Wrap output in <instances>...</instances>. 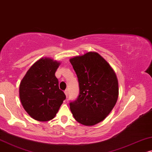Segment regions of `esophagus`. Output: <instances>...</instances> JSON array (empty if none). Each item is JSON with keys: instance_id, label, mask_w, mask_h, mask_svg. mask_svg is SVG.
<instances>
[{"instance_id": "34e87169", "label": "esophagus", "mask_w": 152, "mask_h": 152, "mask_svg": "<svg viewBox=\"0 0 152 152\" xmlns=\"http://www.w3.org/2000/svg\"><path fill=\"white\" fill-rule=\"evenodd\" d=\"M64 94H65V95H66V97L68 96V94H69V92H68V90H64Z\"/></svg>"}]
</instances>
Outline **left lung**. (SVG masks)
<instances>
[{"label":"left lung","mask_w":152,"mask_h":152,"mask_svg":"<svg viewBox=\"0 0 152 152\" xmlns=\"http://www.w3.org/2000/svg\"><path fill=\"white\" fill-rule=\"evenodd\" d=\"M78 77L79 95L69 103L74 119L86 126L104 120L116 104L119 94L116 74L96 52H88L69 60Z\"/></svg>","instance_id":"8db88e82"}]
</instances>
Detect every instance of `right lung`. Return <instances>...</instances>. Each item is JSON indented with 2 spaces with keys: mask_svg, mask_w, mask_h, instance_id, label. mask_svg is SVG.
Masks as SVG:
<instances>
[{
  "mask_svg": "<svg viewBox=\"0 0 152 152\" xmlns=\"http://www.w3.org/2000/svg\"><path fill=\"white\" fill-rule=\"evenodd\" d=\"M60 62L41 58L26 73L19 86L21 104L30 117L46 122L53 119L66 96L60 90L55 73Z\"/></svg>",
  "mask_w": 152,
  "mask_h": 152,
  "instance_id": "add662e5",
  "label": "right lung"
}]
</instances>
